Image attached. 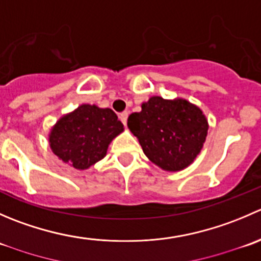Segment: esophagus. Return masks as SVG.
<instances>
[{"mask_svg": "<svg viewBox=\"0 0 261 261\" xmlns=\"http://www.w3.org/2000/svg\"><path fill=\"white\" fill-rule=\"evenodd\" d=\"M118 117H120V120H121V122L123 123V125H126V123H127V117H128V112L127 111H123V112H121L120 115H118Z\"/></svg>", "mask_w": 261, "mask_h": 261, "instance_id": "1", "label": "esophagus"}]
</instances>
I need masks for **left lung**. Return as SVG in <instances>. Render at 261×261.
Listing matches in <instances>:
<instances>
[{
	"label": "left lung",
	"mask_w": 261,
	"mask_h": 261,
	"mask_svg": "<svg viewBox=\"0 0 261 261\" xmlns=\"http://www.w3.org/2000/svg\"><path fill=\"white\" fill-rule=\"evenodd\" d=\"M127 126L144 152L164 170L178 172L193 163L208 130L203 112L186 99L151 97L140 112L128 116Z\"/></svg>",
	"instance_id": "obj_1"
}]
</instances>
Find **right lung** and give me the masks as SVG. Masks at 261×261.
Returning a JSON list of instances; mask_svg holds the SVG:
<instances>
[{
    "label": "right lung",
    "instance_id": "obj_1",
    "mask_svg": "<svg viewBox=\"0 0 261 261\" xmlns=\"http://www.w3.org/2000/svg\"><path fill=\"white\" fill-rule=\"evenodd\" d=\"M123 125L111 109L82 105L63 116L49 135L53 152L75 169H87L103 159Z\"/></svg>",
    "mask_w": 261,
    "mask_h": 261
}]
</instances>
